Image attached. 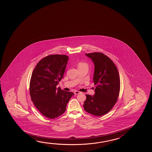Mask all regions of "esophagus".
Listing matches in <instances>:
<instances>
[{
  "mask_svg": "<svg viewBox=\"0 0 152 152\" xmlns=\"http://www.w3.org/2000/svg\"><path fill=\"white\" fill-rule=\"evenodd\" d=\"M80 92L79 91H74V94H75V95H77V94H80Z\"/></svg>",
  "mask_w": 152,
  "mask_h": 152,
  "instance_id": "1",
  "label": "esophagus"
}]
</instances>
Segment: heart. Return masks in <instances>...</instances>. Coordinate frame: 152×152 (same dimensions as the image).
Masks as SVG:
<instances>
[{"label":"heart","mask_w":152,"mask_h":152,"mask_svg":"<svg viewBox=\"0 0 152 152\" xmlns=\"http://www.w3.org/2000/svg\"><path fill=\"white\" fill-rule=\"evenodd\" d=\"M83 67H88V65L86 63L83 62V61H80L78 63V68Z\"/></svg>","instance_id":"1"}]
</instances>
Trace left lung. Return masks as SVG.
I'll return each instance as SVG.
<instances>
[{"label": "left lung", "mask_w": 152, "mask_h": 152, "mask_svg": "<svg viewBox=\"0 0 152 152\" xmlns=\"http://www.w3.org/2000/svg\"><path fill=\"white\" fill-rule=\"evenodd\" d=\"M95 65L93 81L96 88L93 96L86 94L85 110L96 116L107 114L117 102L120 91V78L117 67L102 53L85 54Z\"/></svg>", "instance_id": "obj_1"}]
</instances>
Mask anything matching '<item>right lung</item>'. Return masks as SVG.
Wrapping results in <instances>:
<instances>
[{
	"instance_id": "right-lung-1",
	"label": "right lung",
	"mask_w": 152,
	"mask_h": 152,
	"mask_svg": "<svg viewBox=\"0 0 152 152\" xmlns=\"http://www.w3.org/2000/svg\"><path fill=\"white\" fill-rule=\"evenodd\" d=\"M68 59L65 55H48L38 63L31 74V99L40 112L50 119L63 114L74 95L56 87L63 77Z\"/></svg>"
}]
</instances>
